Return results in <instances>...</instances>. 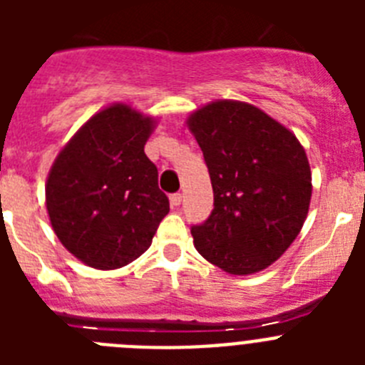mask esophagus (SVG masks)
Here are the masks:
<instances>
[{
  "label": "esophagus",
  "instance_id": "1",
  "mask_svg": "<svg viewBox=\"0 0 365 365\" xmlns=\"http://www.w3.org/2000/svg\"><path fill=\"white\" fill-rule=\"evenodd\" d=\"M180 201H182V195H180V193H172V195H170V202H172V206H179Z\"/></svg>",
  "mask_w": 365,
  "mask_h": 365
}]
</instances>
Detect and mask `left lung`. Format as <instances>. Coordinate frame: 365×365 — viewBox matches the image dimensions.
I'll use <instances>...</instances> for the list:
<instances>
[{
	"mask_svg": "<svg viewBox=\"0 0 365 365\" xmlns=\"http://www.w3.org/2000/svg\"><path fill=\"white\" fill-rule=\"evenodd\" d=\"M214 190V210L192 225L193 245L225 272L267 269L291 247L311 202V168L298 138L267 113L219 100L188 118Z\"/></svg>",
	"mask_w": 365,
	"mask_h": 365,
	"instance_id": "left-lung-1",
	"label": "left lung"
}]
</instances>
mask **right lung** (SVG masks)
<instances>
[{"label": "right lung", "mask_w": 365, "mask_h": 365, "mask_svg": "<svg viewBox=\"0 0 365 365\" xmlns=\"http://www.w3.org/2000/svg\"><path fill=\"white\" fill-rule=\"evenodd\" d=\"M151 125L130 106H111L80 128L51 168V225L93 269H120L143 256L170 212L157 166L144 153Z\"/></svg>", "instance_id": "1"}]
</instances>
